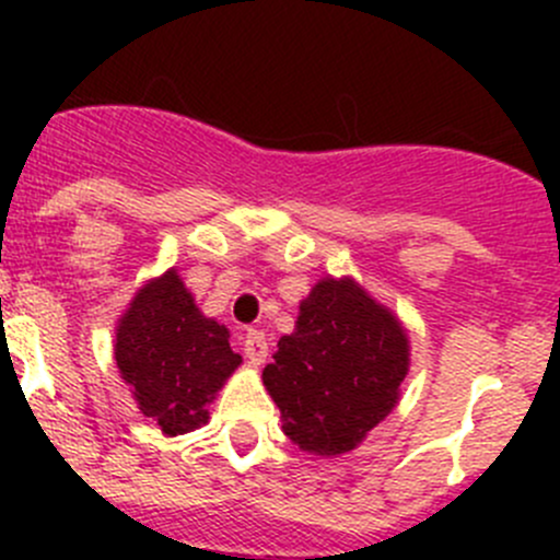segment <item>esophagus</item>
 <instances>
[{
  "label": "esophagus",
  "instance_id": "esophagus-1",
  "mask_svg": "<svg viewBox=\"0 0 560 560\" xmlns=\"http://www.w3.org/2000/svg\"><path fill=\"white\" fill-rule=\"evenodd\" d=\"M244 354L248 363L262 365L265 358H268V338H265L262 330H246L244 332Z\"/></svg>",
  "mask_w": 560,
  "mask_h": 560
}]
</instances>
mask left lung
Listing matches in <instances>:
<instances>
[{
    "label": "left lung",
    "mask_w": 560,
    "mask_h": 560,
    "mask_svg": "<svg viewBox=\"0 0 560 560\" xmlns=\"http://www.w3.org/2000/svg\"><path fill=\"white\" fill-rule=\"evenodd\" d=\"M409 354V332L393 308L352 276H325L301 301L295 330L279 338L262 385L292 444L338 457L398 406Z\"/></svg>",
    "instance_id": "obj_1"
}]
</instances>
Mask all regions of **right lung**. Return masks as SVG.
I'll return each mask as SVG.
<instances>
[{"label": "right lung", "instance_id": "add662e5", "mask_svg": "<svg viewBox=\"0 0 560 560\" xmlns=\"http://www.w3.org/2000/svg\"><path fill=\"white\" fill-rule=\"evenodd\" d=\"M113 354L140 415L165 436L206 425L208 406L244 363L228 327L197 308L175 268L135 292L116 322Z\"/></svg>", "mask_w": 560, "mask_h": 560}]
</instances>
